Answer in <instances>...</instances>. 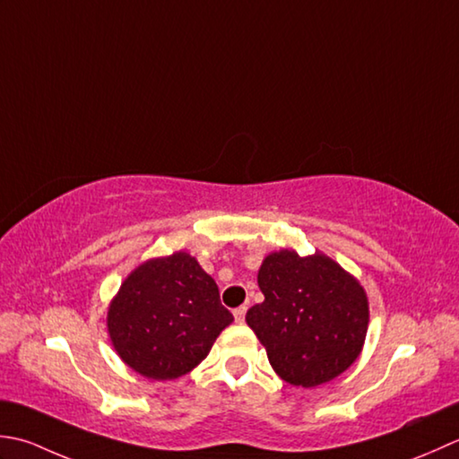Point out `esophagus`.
I'll return each mask as SVG.
<instances>
[{"mask_svg":"<svg viewBox=\"0 0 459 459\" xmlns=\"http://www.w3.org/2000/svg\"><path fill=\"white\" fill-rule=\"evenodd\" d=\"M246 311H247V307L233 308V316H236V323H243V321H246Z\"/></svg>","mask_w":459,"mask_h":459,"instance_id":"obj_1","label":"esophagus"}]
</instances>
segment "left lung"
Wrapping results in <instances>:
<instances>
[{
	"label": "left lung",
	"mask_w": 459,
	"mask_h": 459,
	"mask_svg": "<svg viewBox=\"0 0 459 459\" xmlns=\"http://www.w3.org/2000/svg\"><path fill=\"white\" fill-rule=\"evenodd\" d=\"M257 283L265 299L249 308L246 321L285 382L319 386L357 360L367 336L368 299L331 257L277 251L264 259Z\"/></svg>",
	"instance_id": "8db88e82"
}]
</instances>
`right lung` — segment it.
Segmentation results:
<instances>
[{
	"label": "right lung",
	"instance_id": "add662e5",
	"mask_svg": "<svg viewBox=\"0 0 459 459\" xmlns=\"http://www.w3.org/2000/svg\"><path fill=\"white\" fill-rule=\"evenodd\" d=\"M231 321L216 281L184 251L134 269L107 316L118 357L154 380L198 367Z\"/></svg>",
	"mask_w": 459,
	"mask_h": 459
}]
</instances>
